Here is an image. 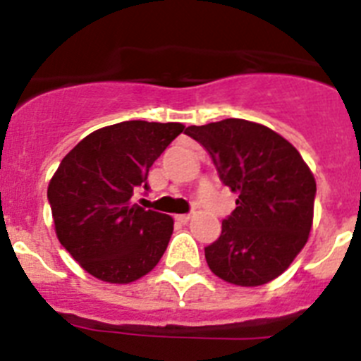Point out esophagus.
I'll return each instance as SVG.
<instances>
[{
  "label": "esophagus",
  "mask_w": 361,
  "mask_h": 361,
  "mask_svg": "<svg viewBox=\"0 0 361 361\" xmlns=\"http://www.w3.org/2000/svg\"><path fill=\"white\" fill-rule=\"evenodd\" d=\"M190 219L191 215H186V213H184V215H175V220H177V222H183V224H186Z\"/></svg>",
  "instance_id": "1"
}]
</instances>
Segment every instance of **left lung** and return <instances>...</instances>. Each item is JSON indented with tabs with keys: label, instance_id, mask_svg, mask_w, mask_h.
<instances>
[{
	"label": "left lung",
	"instance_id": "obj_1",
	"mask_svg": "<svg viewBox=\"0 0 361 361\" xmlns=\"http://www.w3.org/2000/svg\"><path fill=\"white\" fill-rule=\"evenodd\" d=\"M212 155L222 184L238 195L222 233L204 247L219 279L242 288L275 280L305 245L317 183L298 149L262 124L224 119L188 126Z\"/></svg>",
	"mask_w": 361,
	"mask_h": 361
}]
</instances>
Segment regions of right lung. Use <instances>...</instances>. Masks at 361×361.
I'll list each match as a JSON object with an SVG mask.
<instances>
[{"instance_id": "add662e5", "label": "right lung", "mask_w": 361, "mask_h": 361, "mask_svg": "<svg viewBox=\"0 0 361 361\" xmlns=\"http://www.w3.org/2000/svg\"><path fill=\"white\" fill-rule=\"evenodd\" d=\"M183 130L180 123L124 121L86 135L61 161L47 193L54 226L92 276L130 283L159 264L173 219L132 199L149 190V168Z\"/></svg>"}]
</instances>
